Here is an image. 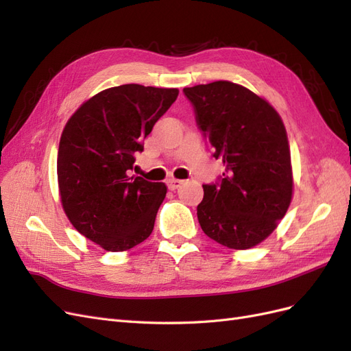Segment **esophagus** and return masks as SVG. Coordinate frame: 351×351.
Masks as SVG:
<instances>
[{"label": "esophagus", "mask_w": 351, "mask_h": 351, "mask_svg": "<svg viewBox=\"0 0 351 351\" xmlns=\"http://www.w3.org/2000/svg\"><path fill=\"white\" fill-rule=\"evenodd\" d=\"M182 184H184V181H181V179H175V178L169 179L167 181V186H169V189H172V191H175V189H178Z\"/></svg>", "instance_id": "1"}]
</instances>
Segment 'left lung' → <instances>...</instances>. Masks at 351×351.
<instances>
[{
    "label": "left lung",
    "mask_w": 351,
    "mask_h": 351,
    "mask_svg": "<svg viewBox=\"0 0 351 351\" xmlns=\"http://www.w3.org/2000/svg\"><path fill=\"white\" fill-rule=\"evenodd\" d=\"M195 122L225 165L204 184L197 207L204 234L228 248L245 250L275 231L293 195L285 126L276 110L250 89L228 81L184 88Z\"/></svg>",
    "instance_id": "8db88e82"
}]
</instances>
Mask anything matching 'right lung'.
<instances>
[{"label": "right lung", "instance_id": "obj_1", "mask_svg": "<svg viewBox=\"0 0 351 351\" xmlns=\"http://www.w3.org/2000/svg\"><path fill=\"white\" fill-rule=\"evenodd\" d=\"M176 88L128 84L104 89L79 107L60 138L57 176L70 223L107 252H126L153 232L167 188L128 176Z\"/></svg>", "mask_w": 351, "mask_h": 351}]
</instances>
